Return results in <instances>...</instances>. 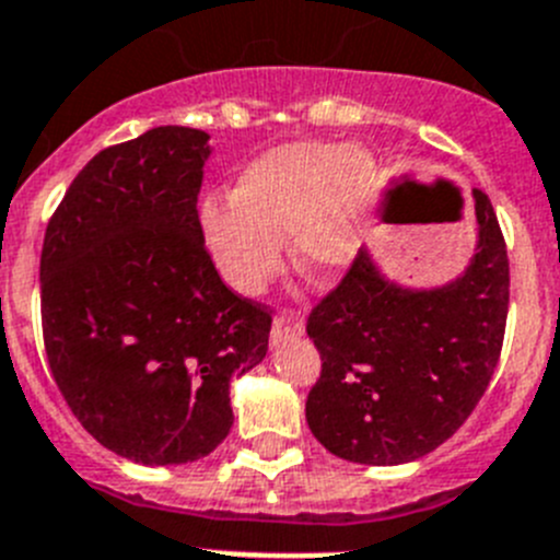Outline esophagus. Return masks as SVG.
I'll return each mask as SVG.
<instances>
[{
  "mask_svg": "<svg viewBox=\"0 0 560 560\" xmlns=\"http://www.w3.org/2000/svg\"><path fill=\"white\" fill-rule=\"evenodd\" d=\"M301 334H304V317H301V312L287 310L273 320V328H270V342L281 345L284 339L301 337Z\"/></svg>",
  "mask_w": 560,
  "mask_h": 560,
  "instance_id": "34e87169",
  "label": "esophagus"
}]
</instances>
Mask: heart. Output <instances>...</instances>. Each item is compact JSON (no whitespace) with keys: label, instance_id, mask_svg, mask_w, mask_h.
I'll list each match as a JSON object with an SVG mask.
<instances>
[{"label":"heart","instance_id":"obj_1","mask_svg":"<svg viewBox=\"0 0 560 560\" xmlns=\"http://www.w3.org/2000/svg\"><path fill=\"white\" fill-rule=\"evenodd\" d=\"M375 201V162L362 145L284 143L250 160L232 201L201 207V229L223 279L245 295L279 273L290 237L298 270L326 279L362 245Z\"/></svg>","mask_w":560,"mask_h":560}]
</instances>
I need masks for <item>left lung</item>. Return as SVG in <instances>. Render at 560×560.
I'll return each instance as SVG.
<instances>
[{
  "instance_id": "1",
  "label": "left lung",
  "mask_w": 560,
  "mask_h": 560,
  "mask_svg": "<svg viewBox=\"0 0 560 560\" xmlns=\"http://www.w3.org/2000/svg\"><path fill=\"white\" fill-rule=\"evenodd\" d=\"M464 207L453 196L451 215ZM478 248L456 281L406 290L359 250L312 310L306 334L320 378L306 422L345 462L392 467L436 451L464 425L500 362L509 317V250L483 190H472Z\"/></svg>"
}]
</instances>
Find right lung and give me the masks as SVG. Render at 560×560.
<instances>
[{"label": "right lung", "instance_id": "1", "mask_svg": "<svg viewBox=\"0 0 560 560\" xmlns=\"http://www.w3.org/2000/svg\"><path fill=\"white\" fill-rule=\"evenodd\" d=\"M207 140L156 127L98 151L40 250L57 389L98 445L138 464L215 451L234 422L229 381L268 353L270 310L229 290L203 245Z\"/></svg>", "mask_w": 560, "mask_h": 560}]
</instances>
